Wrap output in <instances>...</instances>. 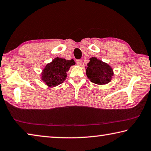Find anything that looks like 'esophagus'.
<instances>
[{"instance_id":"esophagus-1","label":"esophagus","mask_w":151,"mask_h":151,"mask_svg":"<svg viewBox=\"0 0 151 151\" xmlns=\"http://www.w3.org/2000/svg\"><path fill=\"white\" fill-rule=\"evenodd\" d=\"M76 63L79 66H81L82 65V63H83V62H82L81 60H77L76 61Z\"/></svg>"}]
</instances>
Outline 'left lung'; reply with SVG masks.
Listing matches in <instances>:
<instances>
[{
  "instance_id": "8db88e82",
  "label": "left lung",
  "mask_w": 151,
  "mask_h": 151,
  "mask_svg": "<svg viewBox=\"0 0 151 151\" xmlns=\"http://www.w3.org/2000/svg\"><path fill=\"white\" fill-rule=\"evenodd\" d=\"M86 68V75L92 83L96 85H106L111 82L113 76V70L108 64L96 57L90 58Z\"/></svg>"
}]
</instances>
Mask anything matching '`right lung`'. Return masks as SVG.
Instances as JSON below:
<instances>
[{
    "label": "right lung",
    "mask_w": 151,
    "mask_h": 151,
    "mask_svg": "<svg viewBox=\"0 0 151 151\" xmlns=\"http://www.w3.org/2000/svg\"><path fill=\"white\" fill-rule=\"evenodd\" d=\"M73 59L67 60L57 57L48 63L42 70L41 78L49 87H54L63 83L66 78V73L72 65H75Z\"/></svg>",
    "instance_id": "1"
}]
</instances>
